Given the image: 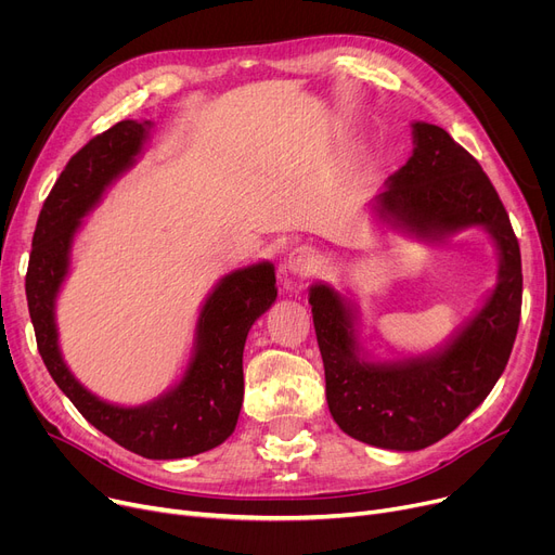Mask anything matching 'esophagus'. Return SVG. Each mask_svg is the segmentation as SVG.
I'll return each instance as SVG.
<instances>
[{
    "mask_svg": "<svg viewBox=\"0 0 555 555\" xmlns=\"http://www.w3.org/2000/svg\"><path fill=\"white\" fill-rule=\"evenodd\" d=\"M285 268L293 272L295 276H301V279L310 276L319 268V254L312 247H308V245L295 247L293 251L287 254Z\"/></svg>",
    "mask_w": 555,
    "mask_h": 555,
    "instance_id": "34e87169",
    "label": "esophagus"
}]
</instances>
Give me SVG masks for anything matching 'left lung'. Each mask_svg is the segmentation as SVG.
Returning a JSON list of instances; mask_svg holds the SVG:
<instances>
[{"label":"left lung","instance_id":"1","mask_svg":"<svg viewBox=\"0 0 555 555\" xmlns=\"http://www.w3.org/2000/svg\"><path fill=\"white\" fill-rule=\"evenodd\" d=\"M412 134L414 153L375 195L373 214L425 241L483 227L500 251L498 285L439 351L389 362L366 358L358 310L335 287L314 283L308 297L335 423L398 452L441 441L477 410L506 369L521 314L519 245L488 175L443 128L416 121Z\"/></svg>","mask_w":555,"mask_h":555}]
</instances>
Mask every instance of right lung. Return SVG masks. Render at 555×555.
Segmentation results:
<instances>
[{
	"label": "right lung",
	"mask_w": 555,
	"mask_h": 555,
	"mask_svg": "<svg viewBox=\"0 0 555 555\" xmlns=\"http://www.w3.org/2000/svg\"><path fill=\"white\" fill-rule=\"evenodd\" d=\"M151 126L119 121L69 159L36 224L26 301L47 371L87 423L139 456L184 459L224 443L236 429L245 393V339L256 319L276 301L272 262L233 270L218 281L199 310L182 380L139 406L114 404L87 391L63 360L55 326V299L69 274L80 220L101 202L105 189L134 166Z\"/></svg>",
	"instance_id": "obj_1"
}]
</instances>
